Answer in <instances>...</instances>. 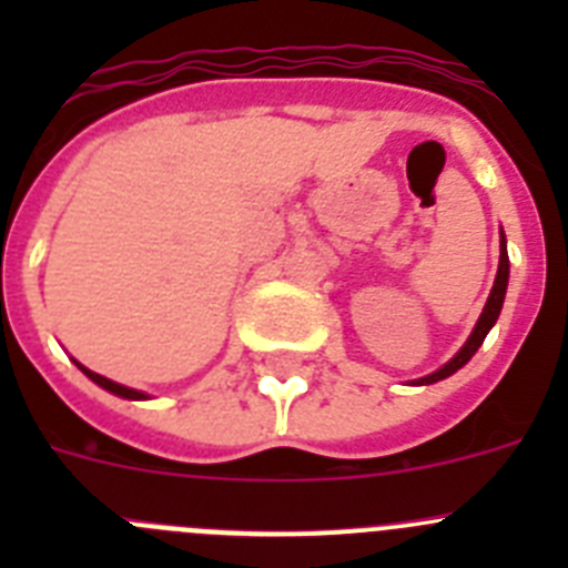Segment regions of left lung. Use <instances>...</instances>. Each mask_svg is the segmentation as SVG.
I'll return each mask as SVG.
<instances>
[{
    "mask_svg": "<svg viewBox=\"0 0 568 568\" xmlns=\"http://www.w3.org/2000/svg\"><path fill=\"white\" fill-rule=\"evenodd\" d=\"M506 284H509V255H506V239H504V233H500V264H498V275H495V287H491L489 301H486L484 313H480L478 324H475V329H471L469 341H466V344L460 346V353L455 355V358L449 361V364L440 366L438 373H433V375H426V378H420L418 384H435V381L449 378V375H453V373H458L460 366H464L466 361L471 358V355L478 353V346L484 344L486 333H489L491 324H495V321H498L500 307H504Z\"/></svg>",
    "mask_w": 568,
    "mask_h": 568,
    "instance_id": "8db88e82",
    "label": "left lung"
}]
</instances>
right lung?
<instances>
[{"label":"right lung","mask_w":568,"mask_h":568,"mask_svg":"<svg viewBox=\"0 0 568 568\" xmlns=\"http://www.w3.org/2000/svg\"><path fill=\"white\" fill-rule=\"evenodd\" d=\"M79 364V361H77ZM79 369H82L84 375H88L90 381H97L99 386H104V389H108V393H113V395H122V398H148V395H142V393H135V389H128V386H122V384H115V381H110V378H104V375H97V373H90L88 366H82L79 364Z\"/></svg>","instance_id":"1"}]
</instances>
